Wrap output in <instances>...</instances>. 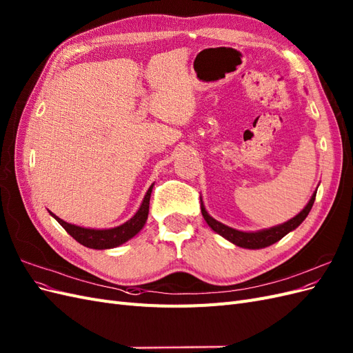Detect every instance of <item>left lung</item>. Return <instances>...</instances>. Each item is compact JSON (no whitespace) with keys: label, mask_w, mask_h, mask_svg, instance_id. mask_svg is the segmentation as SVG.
<instances>
[{"label":"left lung","mask_w":353,"mask_h":353,"mask_svg":"<svg viewBox=\"0 0 353 353\" xmlns=\"http://www.w3.org/2000/svg\"><path fill=\"white\" fill-rule=\"evenodd\" d=\"M315 196H316V191L312 194V197L309 199L307 205L297 213V215L292 219H288L284 223H280V225H275L271 228H265V230H259V231H240L236 228H231L225 223H222L219 221H216L215 218H212L205 205H203L201 201V215L205 218V221L208 222V225L218 232L219 236H222L223 239H227L228 241H231L232 244L239 245V248L243 249H263V248H268V245L276 243L279 240H281L285 234H288L290 231L296 230L301 223L306 219L307 213L311 212L312 205L315 201Z\"/></svg>","instance_id":"1"}]
</instances>
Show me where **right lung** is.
<instances>
[{
  "mask_svg": "<svg viewBox=\"0 0 353 353\" xmlns=\"http://www.w3.org/2000/svg\"><path fill=\"white\" fill-rule=\"evenodd\" d=\"M153 185L154 184H152L150 188L147 190L141 206L135 212V215L119 227L105 228V230L85 228V227H79V225H74V223H69L66 221H63L51 212H50V215L68 231V234H70L74 240L81 243L82 245H85V248L95 249V250L113 249V248H117V245L126 243L128 240H131L132 237H135L137 234L143 230V227L145 225Z\"/></svg>",
  "mask_w": 353,
  "mask_h": 353,
  "instance_id": "right-lung-1",
  "label": "right lung"
}]
</instances>
